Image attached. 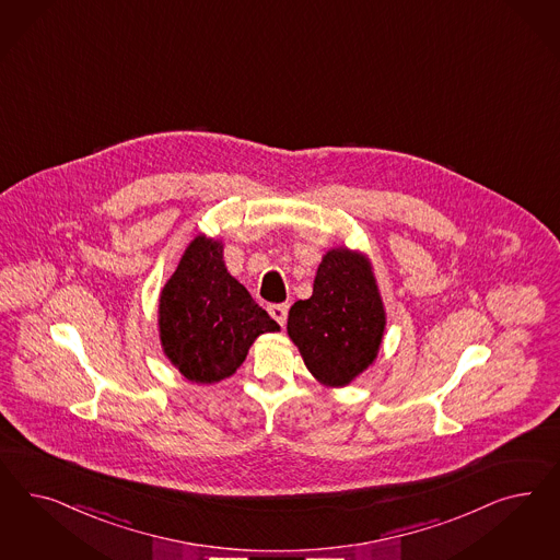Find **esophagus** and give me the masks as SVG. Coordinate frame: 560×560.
<instances>
[{"label": "esophagus", "mask_w": 560, "mask_h": 560, "mask_svg": "<svg viewBox=\"0 0 560 560\" xmlns=\"http://www.w3.org/2000/svg\"><path fill=\"white\" fill-rule=\"evenodd\" d=\"M268 313L271 315V319H276L278 324H287V317H289V305L287 303H278V305H270Z\"/></svg>", "instance_id": "1"}]
</instances>
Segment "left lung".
Returning <instances> with one entry per match:
<instances>
[{
    "mask_svg": "<svg viewBox=\"0 0 560 560\" xmlns=\"http://www.w3.org/2000/svg\"><path fill=\"white\" fill-rule=\"evenodd\" d=\"M287 329L319 383L343 387L359 377L375 361L385 329L369 259L346 247L325 253L313 294L290 307Z\"/></svg>",
    "mask_w": 560,
    "mask_h": 560,
    "instance_id": "obj_1",
    "label": "left lung"
}]
</instances>
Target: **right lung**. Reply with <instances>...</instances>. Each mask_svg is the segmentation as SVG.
I'll list each match as a JSON object with an SVG mask.
<instances>
[{
    "label": "right lung",
    "mask_w": 560,
    "mask_h": 560,
    "mask_svg": "<svg viewBox=\"0 0 560 560\" xmlns=\"http://www.w3.org/2000/svg\"><path fill=\"white\" fill-rule=\"evenodd\" d=\"M161 342L185 380H226L247 359L257 336L280 325L226 271L222 243L199 235L183 253L159 303Z\"/></svg>",
    "instance_id": "1"
}]
</instances>
